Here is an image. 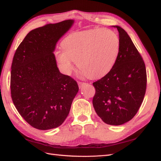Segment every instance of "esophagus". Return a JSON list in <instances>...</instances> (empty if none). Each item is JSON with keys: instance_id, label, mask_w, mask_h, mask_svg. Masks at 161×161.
I'll list each match as a JSON object with an SVG mask.
<instances>
[{"instance_id": "34e87169", "label": "esophagus", "mask_w": 161, "mask_h": 161, "mask_svg": "<svg viewBox=\"0 0 161 161\" xmlns=\"http://www.w3.org/2000/svg\"><path fill=\"white\" fill-rule=\"evenodd\" d=\"M86 85V83L85 82H79V88L80 89H81L82 86H85Z\"/></svg>"}]
</instances>
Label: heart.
I'll list each match as a JSON object with an SVG mask.
<instances>
[{"mask_svg":"<svg viewBox=\"0 0 161 161\" xmlns=\"http://www.w3.org/2000/svg\"><path fill=\"white\" fill-rule=\"evenodd\" d=\"M62 50L54 52L62 71L70 75L74 62L90 79L105 75L114 66L119 52V40L108 29H95L73 33L62 40Z\"/></svg>","mask_w":161,"mask_h":161,"instance_id":"heart-1","label":"heart"}]
</instances>
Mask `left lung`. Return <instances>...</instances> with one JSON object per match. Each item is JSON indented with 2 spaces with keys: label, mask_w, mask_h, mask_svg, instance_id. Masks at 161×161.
<instances>
[{
  "label": "left lung",
  "mask_w": 161,
  "mask_h": 161,
  "mask_svg": "<svg viewBox=\"0 0 161 161\" xmlns=\"http://www.w3.org/2000/svg\"><path fill=\"white\" fill-rule=\"evenodd\" d=\"M119 32V52L114 66L105 76L92 83L95 95L92 105L107 124L128 122L137 113L147 89V70L142 56L126 31Z\"/></svg>",
  "instance_id": "left-lung-1"
}]
</instances>
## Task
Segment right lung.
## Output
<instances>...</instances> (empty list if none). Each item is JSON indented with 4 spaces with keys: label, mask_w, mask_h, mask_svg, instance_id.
Instances as JSON below:
<instances>
[{
    "label": "right lung",
    "mask_w": 161,
    "mask_h": 161,
    "mask_svg": "<svg viewBox=\"0 0 161 161\" xmlns=\"http://www.w3.org/2000/svg\"><path fill=\"white\" fill-rule=\"evenodd\" d=\"M73 23L69 19L35 29L14 53L12 100L19 114L36 129L47 130L62 125L79 91L77 82L60 73L53 53L57 42Z\"/></svg>",
    "instance_id": "1"
}]
</instances>
